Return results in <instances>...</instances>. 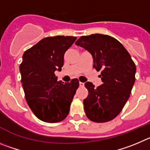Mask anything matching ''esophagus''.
<instances>
[{"label": "esophagus", "instance_id": "esophagus-1", "mask_svg": "<svg viewBox=\"0 0 150 150\" xmlns=\"http://www.w3.org/2000/svg\"><path fill=\"white\" fill-rule=\"evenodd\" d=\"M79 86L80 87H83L84 86V83H83V82H79Z\"/></svg>", "mask_w": 150, "mask_h": 150}]
</instances>
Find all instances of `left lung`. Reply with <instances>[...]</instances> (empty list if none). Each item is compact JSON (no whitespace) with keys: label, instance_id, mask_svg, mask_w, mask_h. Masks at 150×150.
Here are the masks:
<instances>
[{"label":"left lung","instance_id":"obj_1","mask_svg":"<svg viewBox=\"0 0 150 150\" xmlns=\"http://www.w3.org/2000/svg\"><path fill=\"white\" fill-rule=\"evenodd\" d=\"M75 45L88 51L93 58L94 68L102 70V85L96 88L91 82L84 84L89 92L83 100L85 114L96 122L112 120L130 96L135 81V64L123 45L108 35L81 36Z\"/></svg>","mask_w":150,"mask_h":150}]
</instances>
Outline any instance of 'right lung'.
Listing matches in <instances>:
<instances>
[{
	"label": "right lung",
	"mask_w": 150,
	"mask_h": 150,
	"mask_svg": "<svg viewBox=\"0 0 150 150\" xmlns=\"http://www.w3.org/2000/svg\"><path fill=\"white\" fill-rule=\"evenodd\" d=\"M75 36L46 37L24 53L20 65L25 98L37 118L46 122L63 120L69 112L79 81H57L64 54L76 40Z\"/></svg>",
	"instance_id": "obj_1"
}]
</instances>
